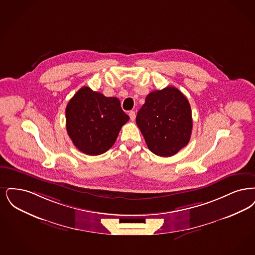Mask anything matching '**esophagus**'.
<instances>
[{
    "label": "esophagus",
    "mask_w": 255,
    "mask_h": 255,
    "mask_svg": "<svg viewBox=\"0 0 255 255\" xmlns=\"http://www.w3.org/2000/svg\"><path fill=\"white\" fill-rule=\"evenodd\" d=\"M129 117H130V120L134 121L135 120V117H136V114H135V111H129Z\"/></svg>",
    "instance_id": "34e87169"
}]
</instances>
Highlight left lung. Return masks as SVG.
<instances>
[{
    "label": "left lung",
    "instance_id": "left-lung-1",
    "mask_svg": "<svg viewBox=\"0 0 255 255\" xmlns=\"http://www.w3.org/2000/svg\"><path fill=\"white\" fill-rule=\"evenodd\" d=\"M136 124L151 152L162 157L185 147L192 130L191 109L185 95L174 87L154 90L137 112Z\"/></svg>",
    "mask_w": 255,
    "mask_h": 255
}]
</instances>
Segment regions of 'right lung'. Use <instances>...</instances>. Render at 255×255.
Returning a JSON list of instances; mask_svg holds the SVG:
<instances>
[{
	"mask_svg": "<svg viewBox=\"0 0 255 255\" xmlns=\"http://www.w3.org/2000/svg\"><path fill=\"white\" fill-rule=\"evenodd\" d=\"M66 120L68 136L78 149L88 155H100L115 143L129 117L118 98L83 87L68 102Z\"/></svg>",
	"mask_w": 255,
	"mask_h": 255,
	"instance_id": "obj_1",
	"label": "right lung"
}]
</instances>
